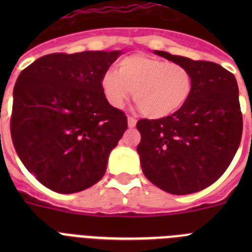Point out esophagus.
I'll use <instances>...</instances> for the list:
<instances>
[{
  "label": "esophagus",
  "mask_w": 252,
  "mask_h": 252,
  "mask_svg": "<svg viewBox=\"0 0 252 252\" xmlns=\"http://www.w3.org/2000/svg\"><path fill=\"white\" fill-rule=\"evenodd\" d=\"M136 119H133V117H128L127 119V125H128V127L130 128H133L135 126H136Z\"/></svg>",
  "instance_id": "esophagus-1"
}]
</instances>
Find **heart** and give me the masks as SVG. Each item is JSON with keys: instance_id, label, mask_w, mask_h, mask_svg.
<instances>
[{"instance_id": "1", "label": "heart", "mask_w": 252, "mask_h": 252, "mask_svg": "<svg viewBox=\"0 0 252 252\" xmlns=\"http://www.w3.org/2000/svg\"><path fill=\"white\" fill-rule=\"evenodd\" d=\"M104 98L122 108L133 92V101L149 119H164L182 110L193 91V77L186 66L135 54L121 59L101 79Z\"/></svg>"}]
</instances>
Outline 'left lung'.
<instances>
[{
	"mask_svg": "<svg viewBox=\"0 0 252 252\" xmlns=\"http://www.w3.org/2000/svg\"><path fill=\"white\" fill-rule=\"evenodd\" d=\"M154 53L186 66L192 73L193 91L174 115L137 122L141 169L154 186L171 194L199 192L223 174L239 149L242 115L237 82L220 64Z\"/></svg>",
	"mask_w": 252,
	"mask_h": 252,
	"instance_id": "obj_1",
	"label": "left lung"
}]
</instances>
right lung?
Returning <instances> with one entry per match:
<instances>
[{"label":"right lung","mask_w":252,"mask_h":252,"mask_svg":"<svg viewBox=\"0 0 252 252\" xmlns=\"http://www.w3.org/2000/svg\"><path fill=\"white\" fill-rule=\"evenodd\" d=\"M121 50L55 53L20 73L13 88L11 137L25 168L63 194L103 177L127 117L104 98L102 75Z\"/></svg>","instance_id":"1"}]
</instances>
